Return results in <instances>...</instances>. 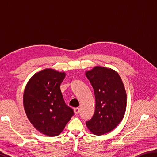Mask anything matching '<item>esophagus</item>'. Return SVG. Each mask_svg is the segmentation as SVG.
<instances>
[{"label": "esophagus", "instance_id": "obj_1", "mask_svg": "<svg viewBox=\"0 0 157 157\" xmlns=\"http://www.w3.org/2000/svg\"><path fill=\"white\" fill-rule=\"evenodd\" d=\"M79 108L76 107V108L74 109V113H75V114L79 113Z\"/></svg>", "mask_w": 157, "mask_h": 157}]
</instances>
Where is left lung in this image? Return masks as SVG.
<instances>
[{"label":"left lung","mask_w":157,"mask_h":157,"mask_svg":"<svg viewBox=\"0 0 157 157\" xmlns=\"http://www.w3.org/2000/svg\"><path fill=\"white\" fill-rule=\"evenodd\" d=\"M94 90L95 109L86 126L93 134H105L123 120L126 110L127 95L118 73L112 69L95 66L86 72Z\"/></svg>","instance_id":"8db88e82"}]
</instances>
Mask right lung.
<instances>
[{"label": "right lung", "mask_w": 157, "mask_h": 157, "mask_svg": "<svg viewBox=\"0 0 157 157\" xmlns=\"http://www.w3.org/2000/svg\"><path fill=\"white\" fill-rule=\"evenodd\" d=\"M65 73L45 69L32 77L23 94V106L28 118L46 136H56L64 129L74 112L63 100L60 85Z\"/></svg>", "instance_id": "add662e5"}]
</instances>
